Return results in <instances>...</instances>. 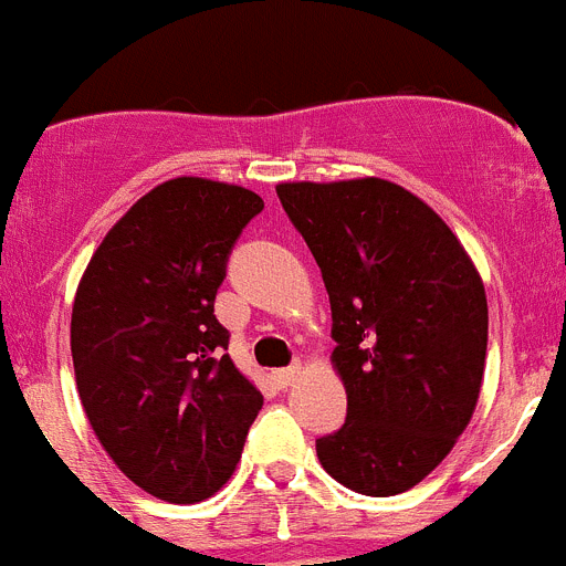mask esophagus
<instances>
[{
    "instance_id": "1",
    "label": "esophagus",
    "mask_w": 566,
    "mask_h": 566,
    "mask_svg": "<svg viewBox=\"0 0 566 566\" xmlns=\"http://www.w3.org/2000/svg\"><path fill=\"white\" fill-rule=\"evenodd\" d=\"M300 374V365H292V368H277V371H272V382L277 385V388H289V385L297 379Z\"/></svg>"
}]
</instances>
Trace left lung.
Segmentation results:
<instances>
[{
  "label": "left lung",
  "instance_id": "8db88e82",
  "mask_svg": "<svg viewBox=\"0 0 566 566\" xmlns=\"http://www.w3.org/2000/svg\"><path fill=\"white\" fill-rule=\"evenodd\" d=\"M277 198L317 260L332 363L348 394L319 464L363 496L422 482L468 428L488 354L482 277L448 223L382 178L280 184Z\"/></svg>",
  "mask_w": 566,
  "mask_h": 566
}]
</instances>
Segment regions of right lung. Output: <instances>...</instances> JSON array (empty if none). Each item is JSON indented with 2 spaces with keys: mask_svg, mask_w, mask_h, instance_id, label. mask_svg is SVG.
Here are the masks:
<instances>
[{
  "mask_svg": "<svg viewBox=\"0 0 566 566\" xmlns=\"http://www.w3.org/2000/svg\"><path fill=\"white\" fill-rule=\"evenodd\" d=\"M260 209L243 187L172 178L109 229L78 283L70 352L84 413L124 476L164 502L221 490L263 405L214 317Z\"/></svg>",
  "mask_w": 566,
  "mask_h": 566,
  "instance_id": "1",
  "label": "right lung"
}]
</instances>
